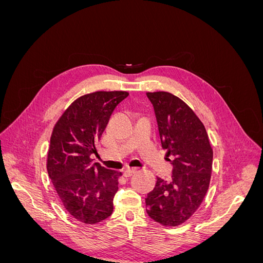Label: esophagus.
Masks as SVG:
<instances>
[{"instance_id": "esophagus-1", "label": "esophagus", "mask_w": 263, "mask_h": 263, "mask_svg": "<svg viewBox=\"0 0 263 263\" xmlns=\"http://www.w3.org/2000/svg\"><path fill=\"white\" fill-rule=\"evenodd\" d=\"M137 172V169H127L124 171V177L128 178V177H132L134 173Z\"/></svg>"}]
</instances>
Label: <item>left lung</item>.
Returning <instances> with one entry per match:
<instances>
[{
	"label": "left lung",
	"instance_id": "left-lung-1",
	"mask_svg": "<svg viewBox=\"0 0 263 263\" xmlns=\"http://www.w3.org/2000/svg\"><path fill=\"white\" fill-rule=\"evenodd\" d=\"M161 145L173 165L172 180L157 178L146 197L147 213L164 226H178L200 208L210 186L213 149L203 123L186 103L169 92H148Z\"/></svg>",
	"mask_w": 263,
	"mask_h": 263
}]
</instances>
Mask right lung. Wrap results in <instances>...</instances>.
I'll list each match as a JSON object with an SVG mask.
<instances>
[{
  "label": "right lung",
  "instance_id": "right-lung-1",
  "mask_svg": "<svg viewBox=\"0 0 263 263\" xmlns=\"http://www.w3.org/2000/svg\"><path fill=\"white\" fill-rule=\"evenodd\" d=\"M126 91L82 95L55 123L47 158V171L62 205L76 219L97 224L113 213V198L122 172L92 163L97 142Z\"/></svg>",
  "mask_w": 263,
  "mask_h": 263
}]
</instances>
